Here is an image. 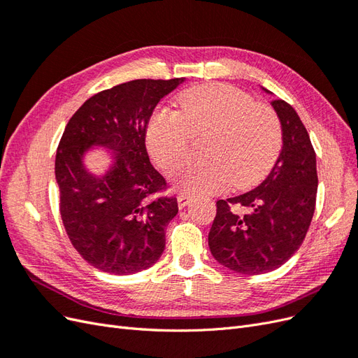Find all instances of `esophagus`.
<instances>
[{"instance_id": "34e87169", "label": "esophagus", "mask_w": 358, "mask_h": 358, "mask_svg": "<svg viewBox=\"0 0 358 358\" xmlns=\"http://www.w3.org/2000/svg\"><path fill=\"white\" fill-rule=\"evenodd\" d=\"M192 201V196L189 194H179L178 196V204H179V209L187 208V206Z\"/></svg>"}]
</instances>
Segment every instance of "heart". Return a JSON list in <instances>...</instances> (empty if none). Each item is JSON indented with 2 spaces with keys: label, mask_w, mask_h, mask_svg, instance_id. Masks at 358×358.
Instances as JSON below:
<instances>
[{
  "label": "heart",
  "mask_w": 358,
  "mask_h": 358,
  "mask_svg": "<svg viewBox=\"0 0 358 358\" xmlns=\"http://www.w3.org/2000/svg\"><path fill=\"white\" fill-rule=\"evenodd\" d=\"M201 134L200 157H187L170 179L188 192L252 187L272 170L282 148V124L272 106L231 85L208 83L183 92L178 110L161 107L146 127L149 155L170 169Z\"/></svg>",
  "instance_id": "b5f03b06"
}]
</instances>
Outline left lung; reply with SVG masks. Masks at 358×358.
I'll list each match as a JSON object with an SVG mask.
<instances>
[{"label": "left lung", "instance_id": "1", "mask_svg": "<svg viewBox=\"0 0 358 358\" xmlns=\"http://www.w3.org/2000/svg\"><path fill=\"white\" fill-rule=\"evenodd\" d=\"M272 106L282 124L276 164L255 189L216 201L209 231L213 258L242 275L285 264L305 241L315 212L317 157L309 134L287 101L273 100Z\"/></svg>", "mask_w": 358, "mask_h": 358}]
</instances>
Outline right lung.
<instances>
[{"label": "right lung", "mask_w": 358, "mask_h": 358, "mask_svg": "<svg viewBox=\"0 0 358 358\" xmlns=\"http://www.w3.org/2000/svg\"><path fill=\"white\" fill-rule=\"evenodd\" d=\"M182 82L116 85L86 100L64 129L55 159L62 224L76 251L101 272H142L164 251L178 200L158 196L167 182L150 164L145 137L158 101ZM95 144L114 150V166L101 178L81 161Z\"/></svg>", "instance_id": "add662e5"}]
</instances>
